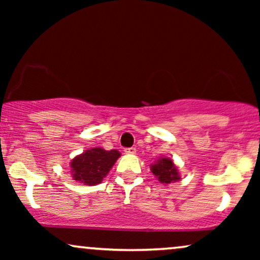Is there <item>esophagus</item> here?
<instances>
[{
    "label": "esophagus",
    "mask_w": 260,
    "mask_h": 260,
    "mask_svg": "<svg viewBox=\"0 0 260 260\" xmlns=\"http://www.w3.org/2000/svg\"><path fill=\"white\" fill-rule=\"evenodd\" d=\"M124 152H125V154H127V155H134V154H136V148H134V147L125 148V149H124Z\"/></svg>",
    "instance_id": "34e87169"
}]
</instances>
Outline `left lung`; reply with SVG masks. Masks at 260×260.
Segmentation results:
<instances>
[{
	"label": "left lung",
	"instance_id": "8db88e82",
	"mask_svg": "<svg viewBox=\"0 0 260 260\" xmlns=\"http://www.w3.org/2000/svg\"><path fill=\"white\" fill-rule=\"evenodd\" d=\"M151 173L154 174L155 177L163 184H168L172 182H176L181 177L177 172L176 166L174 165L173 159L168 157L158 158L156 163L150 166Z\"/></svg>",
	"mask_w": 260,
	"mask_h": 260
}]
</instances>
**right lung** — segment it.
I'll use <instances>...</instances> for the list:
<instances>
[{
  "instance_id": "1",
  "label": "right lung",
  "mask_w": 260,
  "mask_h": 260,
  "mask_svg": "<svg viewBox=\"0 0 260 260\" xmlns=\"http://www.w3.org/2000/svg\"><path fill=\"white\" fill-rule=\"evenodd\" d=\"M119 156L120 152L115 149L110 151L103 148L88 149L71 161L72 177L80 183L95 186L108 175Z\"/></svg>"
}]
</instances>
